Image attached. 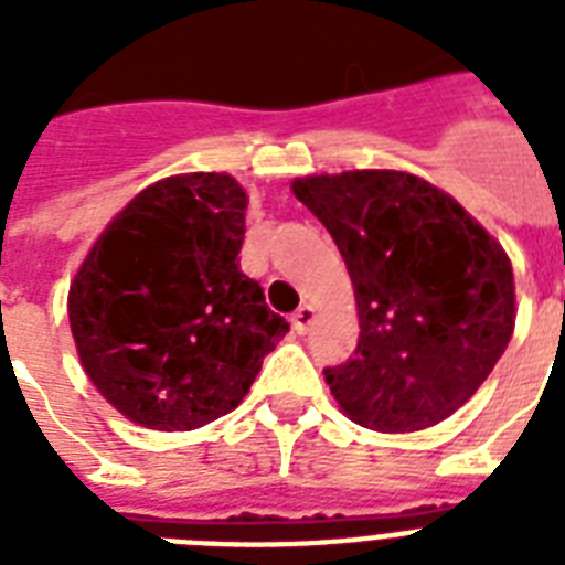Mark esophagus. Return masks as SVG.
<instances>
[{
	"label": "esophagus",
	"mask_w": 565,
	"mask_h": 565,
	"mask_svg": "<svg viewBox=\"0 0 565 565\" xmlns=\"http://www.w3.org/2000/svg\"><path fill=\"white\" fill-rule=\"evenodd\" d=\"M313 322H317V310L310 308V305H301L296 313H292V331L299 337H305L313 328Z\"/></svg>",
	"instance_id": "esophagus-1"
}]
</instances>
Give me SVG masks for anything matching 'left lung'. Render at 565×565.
Here are the masks:
<instances>
[{"mask_svg": "<svg viewBox=\"0 0 565 565\" xmlns=\"http://www.w3.org/2000/svg\"><path fill=\"white\" fill-rule=\"evenodd\" d=\"M292 193L334 237L358 301V349L326 370L340 411L384 434L448 419L516 326L513 266L499 239L411 172L308 175Z\"/></svg>", "mask_w": 565, "mask_h": 565, "instance_id": "obj_1", "label": "left lung"}]
</instances>
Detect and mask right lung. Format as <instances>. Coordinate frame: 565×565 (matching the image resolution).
<instances>
[{
    "instance_id": "right-lung-1",
    "label": "right lung",
    "mask_w": 565,
    "mask_h": 565,
    "mask_svg": "<svg viewBox=\"0 0 565 565\" xmlns=\"http://www.w3.org/2000/svg\"><path fill=\"white\" fill-rule=\"evenodd\" d=\"M246 190L188 172L140 190L70 284V328L93 386L126 419L193 430L243 402L290 331L239 273Z\"/></svg>"
}]
</instances>
